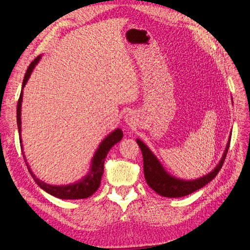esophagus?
<instances>
[{"mask_svg": "<svg viewBox=\"0 0 250 250\" xmlns=\"http://www.w3.org/2000/svg\"><path fill=\"white\" fill-rule=\"evenodd\" d=\"M130 116H131V115H127V116L125 117V121H126V122H127L128 124H131V123H132V122H131L132 120H131V117H130Z\"/></svg>", "mask_w": 250, "mask_h": 250, "instance_id": "obj_1", "label": "esophagus"}]
</instances>
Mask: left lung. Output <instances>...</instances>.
I'll use <instances>...</instances> for the list:
<instances>
[{
  "label": "left lung",
  "mask_w": 250,
  "mask_h": 250,
  "mask_svg": "<svg viewBox=\"0 0 250 250\" xmlns=\"http://www.w3.org/2000/svg\"><path fill=\"white\" fill-rule=\"evenodd\" d=\"M137 143L140 146L143 154L144 175H145V179L148 186L158 195L164 196V197L176 198L183 197V196H187L199 190V188L208 185L211 179H214L216 177L218 172L222 168L226 154H228L230 140L229 141L228 145H226L224 154L221 158V161L217 165V167L213 171L209 172L208 175L195 180L177 179L169 175V174L164 170L161 163L157 161V158L153 155V153L151 152L145 144L140 140H137Z\"/></svg>",
  "instance_id": "8db88e82"
}]
</instances>
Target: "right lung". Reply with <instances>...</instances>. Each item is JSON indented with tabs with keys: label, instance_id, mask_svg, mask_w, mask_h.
I'll return each mask as SVG.
<instances>
[{
	"label": "right lung",
	"instance_id": "right-lung-1",
	"mask_svg": "<svg viewBox=\"0 0 250 250\" xmlns=\"http://www.w3.org/2000/svg\"><path fill=\"white\" fill-rule=\"evenodd\" d=\"M41 55L37 56L33 62L30 63L28 66L27 72L25 74L24 81H22V88L26 85V83L31 75L34 66L37 64V62H40ZM21 100H22V90L21 92L20 98H19V102H18V108H17V121H18V128H19V133L21 134ZM123 138V132L121 129H116L115 131H112L107 138H105L103 142L100 144L99 148L97 149L96 153L93 158V163H92V169H90V172L88 173V175L85 176L83 179L76 184L69 185V186H51L48 184H44L43 181L40 180L39 178H36V176L32 173V171L30 170L28 164L27 168L31 174L33 179L35 180V183L39 185L43 191H46L47 193L55 196L57 198L60 199H84L89 197L90 195H93L97 190L98 188L100 187L101 183V177L102 174L104 172V161L105 157H106L108 151L110 148L116 145L117 143H119ZM21 143V140H20ZM22 149V147H21ZM22 156L25 158L24 153H22ZM25 162L26 158H25Z\"/></svg>",
	"mask_w": 250,
	"mask_h": 250
}]
</instances>
